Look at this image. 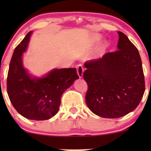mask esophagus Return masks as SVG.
I'll list each match as a JSON object with an SVG mask.
<instances>
[{"label": "esophagus", "instance_id": "34e87169", "mask_svg": "<svg viewBox=\"0 0 151 151\" xmlns=\"http://www.w3.org/2000/svg\"><path fill=\"white\" fill-rule=\"evenodd\" d=\"M77 74H78L79 77H80V78H82L83 76V71H84V68H83V67L81 64L77 65Z\"/></svg>", "mask_w": 151, "mask_h": 151}]
</instances>
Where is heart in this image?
Here are the masks:
<instances>
[{
    "label": "heart",
    "mask_w": 151,
    "mask_h": 151,
    "mask_svg": "<svg viewBox=\"0 0 151 151\" xmlns=\"http://www.w3.org/2000/svg\"><path fill=\"white\" fill-rule=\"evenodd\" d=\"M99 40H100V36H94L93 37L91 42L93 44V43H96V42H97L98 41H99ZM103 51H104V47H101V48L100 49V52L101 53Z\"/></svg>",
    "instance_id": "1"
}]
</instances>
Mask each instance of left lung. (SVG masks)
Here are the masks:
<instances>
[{
	"mask_svg": "<svg viewBox=\"0 0 151 151\" xmlns=\"http://www.w3.org/2000/svg\"><path fill=\"white\" fill-rule=\"evenodd\" d=\"M118 33L117 51L84 63L86 104L105 118H121L134 110L145 90L139 51L124 33Z\"/></svg>",
	"mask_w": 151,
	"mask_h": 151,
	"instance_id": "1",
	"label": "left lung"
}]
</instances>
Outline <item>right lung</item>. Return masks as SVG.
Here are the masks:
<instances>
[{"mask_svg":"<svg viewBox=\"0 0 151 151\" xmlns=\"http://www.w3.org/2000/svg\"><path fill=\"white\" fill-rule=\"evenodd\" d=\"M32 31L14 49L7 76V93L14 107L25 118L45 121L52 118L60 105L62 94L79 79L76 68L52 70L41 78L30 77L22 65Z\"/></svg>","mask_w":151,"mask_h":151,"instance_id":"obj_1","label":"right lung"}]
</instances>
